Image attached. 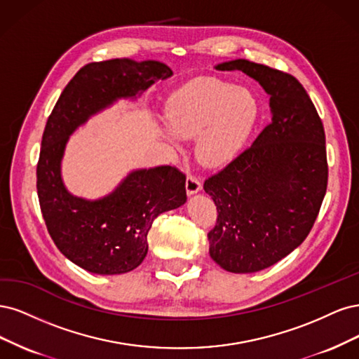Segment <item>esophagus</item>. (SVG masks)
<instances>
[{
    "label": "esophagus",
    "mask_w": 359,
    "mask_h": 359,
    "mask_svg": "<svg viewBox=\"0 0 359 359\" xmlns=\"http://www.w3.org/2000/svg\"><path fill=\"white\" fill-rule=\"evenodd\" d=\"M200 191H201V182L194 176H188L187 177V194L194 195V194H198Z\"/></svg>",
    "instance_id": "34e87169"
}]
</instances>
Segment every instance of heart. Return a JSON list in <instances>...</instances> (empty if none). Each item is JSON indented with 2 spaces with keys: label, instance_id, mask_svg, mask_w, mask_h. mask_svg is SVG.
Instances as JSON below:
<instances>
[{
  "label": "heart",
  "instance_id": "b5f03b06",
  "mask_svg": "<svg viewBox=\"0 0 359 359\" xmlns=\"http://www.w3.org/2000/svg\"><path fill=\"white\" fill-rule=\"evenodd\" d=\"M259 102L246 88L216 79L191 82L167 102V123L161 134L177 143L195 142V158L205 168H222L234 161L255 128Z\"/></svg>",
  "mask_w": 359,
  "mask_h": 359
}]
</instances>
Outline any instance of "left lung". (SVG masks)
<instances>
[{"instance_id":"obj_1","label":"left lung","mask_w":359,"mask_h":359,"mask_svg":"<svg viewBox=\"0 0 359 359\" xmlns=\"http://www.w3.org/2000/svg\"><path fill=\"white\" fill-rule=\"evenodd\" d=\"M219 72H243L270 97L271 122L253 144L204 182L217 209L209 252L231 273H257L297 249L327 192L325 133L306 89L267 65L234 60Z\"/></svg>"}]
</instances>
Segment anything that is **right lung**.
I'll return each mask as SVG.
<instances>
[{"label":"right lung","mask_w":359,"mask_h":359,"mask_svg":"<svg viewBox=\"0 0 359 359\" xmlns=\"http://www.w3.org/2000/svg\"><path fill=\"white\" fill-rule=\"evenodd\" d=\"M172 76L164 62L130 57L90 62L76 73L46 123L37 164V194L46 226L65 258L89 273L122 274L143 262L155 219L187 203L184 177L170 165L138 168L97 200L77 196L62 179L70 135L119 100L140 98Z\"/></svg>","instance_id":"obj_1"}]
</instances>
